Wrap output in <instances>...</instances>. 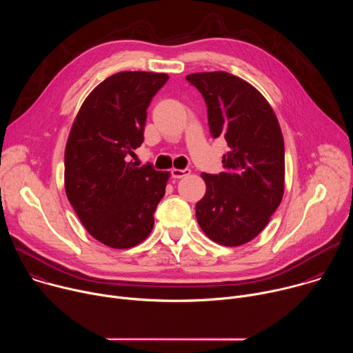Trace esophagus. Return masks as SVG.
Listing matches in <instances>:
<instances>
[{"label":"esophagus","mask_w":353,"mask_h":353,"mask_svg":"<svg viewBox=\"0 0 353 353\" xmlns=\"http://www.w3.org/2000/svg\"><path fill=\"white\" fill-rule=\"evenodd\" d=\"M188 174H190V170H188V169H184V170H181V169H173V170H172V177H173V179H183V177L188 176Z\"/></svg>","instance_id":"1"}]
</instances>
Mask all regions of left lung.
I'll return each mask as SVG.
<instances>
[{
    "instance_id": "8db88e82",
    "label": "left lung",
    "mask_w": 353,
    "mask_h": 353,
    "mask_svg": "<svg viewBox=\"0 0 353 353\" xmlns=\"http://www.w3.org/2000/svg\"><path fill=\"white\" fill-rule=\"evenodd\" d=\"M185 79L205 99L211 135L229 145L225 170L201 174L207 191L196 203V222L218 244H245L268 225L283 196L285 145L278 119L253 85L229 72H195Z\"/></svg>"
}]
</instances>
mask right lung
<instances>
[{
	"instance_id": "obj_1",
	"label": "right lung",
	"mask_w": 353,
	"mask_h": 353,
	"mask_svg": "<svg viewBox=\"0 0 353 353\" xmlns=\"http://www.w3.org/2000/svg\"><path fill=\"white\" fill-rule=\"evenodd\" d=\"M168 74L123 71L85 99L64 155L65 194L89 234L112 248H130L154 228L169 172L137 168L130 158L143 142L146 109Z\"/></svg>"
}]
</instances>
